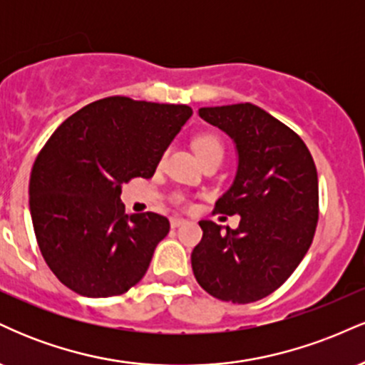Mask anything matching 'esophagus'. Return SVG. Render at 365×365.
Returning <instances> with one entry per match:
<instances>
[{
    "instance_id": "obj_1",
    "label": "esophagus",
    "mask_w": 365,
    "mask_h": 365,
    "mask_svg": "<svg viewBox=\"0 0 365 365\" xmlns=\"http://www.w3.org/2000/svg\"><path fill=\"white\" fill-rule=\"evenodd\" d=\"M183 223H187V220L185 217H180V216H173L170 220V225H171V228H178L180 225H183Z\"/></svg>"
}]
</instances>
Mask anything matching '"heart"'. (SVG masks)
Segmentation results:
<instances>
[{
	"label": "heart",
	"instance_id": "heart-1",
	"mask_svg": "<svg viewBox=\"0 0 365 365\" xmlns=\"http://www.w3.org/2000/svg\"><path fill=\"white\" fill-rule=\"evenodd\" d=\"M195 153L199 154L200 159L209 156H223V145L217 137L215 135H200L194 140Z\"/></svg>",
	"mask_w": 365,
	"mask_h": 365
}]
</instances>
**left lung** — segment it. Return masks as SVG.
<instances>
[{
	"mask_svg": "<svg viewBox=\"0 0 365 365\" xmlns=\"http://www.w3.org/2000/svg\"><path fill=\"white\" fill-rule=\"evenodd\" d=\"M199 116L235 144V178L215 211L238 215L240 223L221 232L212 221H199L202 240L192 250V271L216 299L255 302L290 278L312 244L316 165L304 140L255 104L200 108Z\"/></svg>",
	"mask_w": 365,
	"mask_h": 365,
	"instance_id": "8db88e82",
	"label": "left lung"
}]
</instances>
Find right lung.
Wrapping results in <instances>:
<instances>
[{
  "instance_id": "1",
  "label": "right lung",
  "mask_w": 365,
  "mask_h": 365,
  "mask_svg": "<svg viewBox=\"0 0 365 365\" xmlns=\"http://www.w3.org/2000/svg\"><path fill=\"white\" fill-rule=\"evenodd\" d=\"M190 116L187 104L113 96L54 130L32 168L29 206L41 254L65 287L101 299L144 278L170 221L125 215L121 185L153 177Z\"/></svg>"
}]
</instances>
